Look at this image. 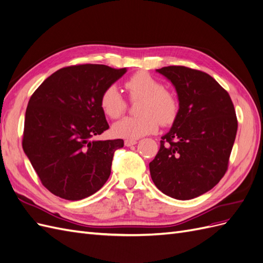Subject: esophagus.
<instances>
[{"mask_svg":"<svg viewBox=\"0 0 263 263\" xmlns=\"http://www.w3.org/2000/svg\"><path fill=\"white\" fill-rule=\"evenodd\" d=\"M136 144H137V140H135V139H126L125 140V146L126 147H130V146L136 145Z\"/></svg>","mask_w":263,"mask_h":263,"instance_id":"34e87169","label":"esophagus"}]
</instances>
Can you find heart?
<instances>
[{
	"mask_svg": "<svg viewBox=\"0 0 263 263\" xmlns=\"http://www.w3.org/2000/svg\"><path fill=\"white\" fill-rule=\"evenodd\" d=\"M130 101H138L135 117H125L114 124L115 136L137 139L157 132L159 123L168 126L176 121L179 101L171 90L163 87L156 78L144 71L129 77L124 83ZM100 105L106 116L112 119L121 117L127 109V103L115 85L103 91Z\"/></svg>",
	"mask_w": 263,
	"mask_h": 263,
	"instance_id": "heart-1",
	"label": "heart"
}]
</instances>
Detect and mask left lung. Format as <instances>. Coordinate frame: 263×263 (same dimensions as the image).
<instances>
[{"instance_id": "obj_1", "label": "left lung", "mask_w": 263, "mask_h": 263, "mask_svg": "<svg viewBox=\"0 0 263 263\" xmlns=\"http://www.w3.org/2000/svg\"><path fill=\"white\" fill-rule=\"evenodd\" d=\"M178 93L179 112L149 163L162 193L191 200L213 189L228 169L238 122L228 92L210 74L183 66L157 69Z\"/></svg>"}]
</instances>
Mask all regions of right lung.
<instances>
[{
    "label": "right lung",
    "mask_w": 263,
    "mask_h": 263,
    "mask_svg": "<svg viewBox=\"0 0 263 263\" xmlns=\"http://www.w3.org/2000/svg\"><path fill=\"white\" fill-rule=\"evenodd\" d=\"M126 71L91 63L66 67L47 78L30 97L23 149L52 194L82 200L109 178L114 153L124 140L93 138L109 128L101 95Z\"/></svg>",
    "instance_id": "1"
}]
</instances>
